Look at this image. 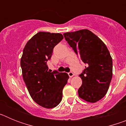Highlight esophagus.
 <instances>
[{"mask_svg": "<svg viewBox=\"0 0 126 126\" xmlns=\"http://www.w3.org/2000/svg\"><path fill=\"white\" fill-rule=\"evenodd\" d=\"M68 75L70 78H72L74 76V73L73 72H69V73H68Z\"/></svg>", "mask_w": 126, "mask_h": 126, "instance_id": "obj_1", "label": "esophagus"}]
</instances>
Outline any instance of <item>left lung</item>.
I'll return each mask as SVG.
<instances>
[{
    "label": "left lung",
    "instance_id": "obj_1",
    "mask_svg": "<svg viewBox=\"0 0 126 126\" xmlns=\"http://www.w3.org/2000/svg\"><path fill=\"white\" fill-rule=\"evenodd\" d=\"M74 52L86 64L79 74L82 85L79 96L94 103L105 96L112 78V59L105 43L88 30L64 33Z\"/></svg>",
    "mask_w": 126,
    "mask_h": 126
}]
</instances>
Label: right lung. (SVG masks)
I'll list each match as a JSON object with an SVG mask.
<instances>
[{
  "instance_id": "1",
  "label": "right lung",
  "mask_w": 126,
  "mask_h": 126,
  "mask_svg": "<svg viewBox=\"0 0 126 126\" xmlns=\"http://www.w3.org/2000/svg\"><path fill=\"white\" fill-rule=\"evenodd\" d=\"M64 38L62 34L38 32L26 44L21 59L23 78L30 96L39 105L52 109L59 104L68 74L52 72L47 62L53 48Z\"/></svg>"
}]
</instances>
